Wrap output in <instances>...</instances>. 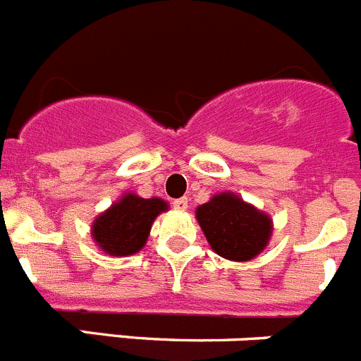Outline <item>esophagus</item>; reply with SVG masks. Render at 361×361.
<instances>
[{
    "label": "esophagus",
    "mask_w": 361,
    "mask_h": 361,
    "mask_svg": "<svg viewBox=\"0 0 361 361\" xmlns=\"http://www.w3.org/2000/svg\"><path fill=\"white\" fill-rule=\"evenodd\" d=\"M173 207H175V209H180V211L188 209V198L186 197L175 198V200H173Z\"/></svg>",
    "instance_id": "esophagus-1"
}]
</instances>
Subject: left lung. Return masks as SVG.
Returning a JSON list of instances; mask_svg holds the SVG:
<instances>
[{"label":"left lung","instance_id":"8db88e82","mask_svg":"<svg viewBox=\"0 0 361 361\" xmlns=\"http://www.w3.org/2000/svg\"><path fill=\"white\" fill-rule=\"evenodd\" d=\"M197 220L211 249L233 261L256 257L272 234V220L233 193H220L197 207Z\"/></svg>","mask_w":361,"mask_h":361}]
</instances>
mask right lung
<instances>
[{
	"mask_svg": "<svg viewBox=\"0 0 361 361\" xmlns=\"http://www.w3.org/2000/svg\"><path fill=\"white\" fill-rule=\"evenodd\" d=\"M168 209L161 198H141L128 193L94 220L92 238L111 256H130L147 243L155 216Z\"/></svg>",
	"mask_w": 361,
	"mask_h": 361,
	"instance_id": "right-lung-1",
	"label": "right lung"
}]
</instances>
